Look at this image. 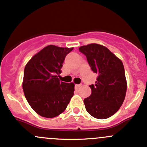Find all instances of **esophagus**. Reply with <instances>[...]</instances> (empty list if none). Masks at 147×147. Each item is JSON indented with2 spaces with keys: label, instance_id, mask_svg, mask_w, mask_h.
<instances>
[{
  "label": "esophagus",
  "instance_id": "esophagus-1",
  "mask_svg": "<svg viewBox=\"0 0 147 147\" xmlns=\"http://www.w3.org/2000/svg\"><path fill=\"white\" fill-rule=\"evenodd\" d=\"M80 86H81V84H76V86H75V88H76V89H78V88H79V87Z\"/></svg>",
  "mask_w": 147,
  "mask_h": 147
}]
</instances>
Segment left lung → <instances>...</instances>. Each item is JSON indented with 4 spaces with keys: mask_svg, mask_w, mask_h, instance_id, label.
<instances>
[{
    "mask_svg": "<svg viewBox=\"0 0 147 147\" xmlns=\"http://www.w3.org/2000/svg\"><path fill=\"white\" fill-rule=\"evenodd\" d=\"M92 71L98 74L95 85L89 86L91 95L84 102L88 113L98 119H106L122 105L127 92V80L122 61L107 47L98 44L81 46Z\"/></svg>",
    "mask_w": 147,
    "mask_h": 147,
    "instance_id": "left-lung-1",
    "label": "left lung"
}]
</instances>
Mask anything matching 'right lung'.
<instances>
[{
  "mask_svg": "<svg viewBox=\"0 0 147 147\" xmlns=\"http://www.w3.org/2000/svg\"><path fill=\"white\" fill-rule=\"evenodd\" d=\"M74 48L48 45L34 54L24 70L22 88L34 112L47 118L62 113L74 96V83L59 80L66 56Z\"/></svg>",
  "mask_w": 147,
  "mask_h": 147,
  "instance_id": "right-lung-1",
  "label": "right lung"
}]
</instances>
